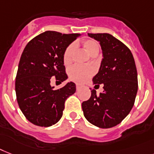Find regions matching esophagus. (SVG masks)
<instances>
[{
    "instance_id": "1",
    "label": "esophagus",
    "mask_w": 154,
    "mask_h": 154,
    "mask_svg": "<svg viewBox=\"0 0 154 154\" xmlns=\"http://www.w3.org/2000/svg\"><path fill=\"white\" fill-rule=\"evenodd\" d=\"M81 86L82 85H80V84H76V88H77V89H79Z\"/></svg>"
}]
</instances>
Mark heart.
Listing matches in <instances>:
<instances>
[{
    "label": "heart",
    "mask_w": 154,
    "mask_h": 154,
    "mask_svg": "<svg viewBox=\"0 0 154 154\" xmlns=\"http://www.w3.org/2000/svg\"><path fill=\"white\" fill-rule=\"evenodd\" d=\"M84 49L88 54L92 56L95 54H98L99 46L97 42L92 39H85L82 42ZM74 51V45L71 44L67 47L63 53V63L69 66L72 62L73 54ZM94 74V69L92 66H74L71 67L69 71V79L77 83H83Z\"/></svg>",
    "instance_id": "b5f03b06"
}]
</instances>
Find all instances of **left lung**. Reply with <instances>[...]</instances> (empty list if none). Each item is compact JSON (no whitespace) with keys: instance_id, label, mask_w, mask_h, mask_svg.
Masks as SVG:
<instances>
[{"instance_id":"left-lung-1","label":"left lung","mask_w":154,"mask_h":154,"mask_svg":"<svg viewBox=\"0 0 154 154\" xmlns=\"http://www.w3.org/2000/svg\"><path fill=\"white\" fill-rule=\"evenodd\" d=\"M100 43L103 58L94 77L96 86L103 85V92L82 103L86 119L100 128L119 124L132 109L138 92V73L131 50L121 41L107 33H88ZM91 89V88H90Z\"/></svg>"}]
</instances>
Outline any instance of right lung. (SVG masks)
<instances>
[{
	"label": "right lung",
	"instance_id": "add662e5",
	"mask_svg": "<svg viewBox=\"0 0 154 154\" xmlns=\"http://www.w3.org/2000/svg\"><path fill=\"white\" fill-rule=\"evenodd\" d=\"M79 34H62L47 31L35 36L25 47L16 73V100L27 120L39 127H51L62 118L65 101L76 92L69 82L53 89L54 77L61 83L67 78L63 53Z\"/></svg>",
	"mask_w": 154,
	"mask_h": 154
}]
</instances>
